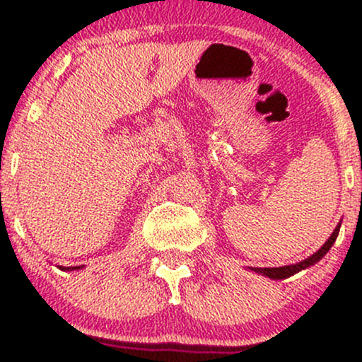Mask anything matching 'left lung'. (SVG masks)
Segmentation results:
<instances>
[{"instance_id": "left-lung-1", "label": "left lung", "mask_w": 362, "mask_h": 362, "mask_svg": "<svg viewBox=\"0 0 362 362\" xmlns=\"http://www.w3.org/2000/svg\"><path fill=\"white\" fill-rule=\"evenodd\" d=\"M339 230H340V223L335 226L334 233L330 235V238L327 240L325 243L322 245V247L318 248L317 252L313 253V255H310L308 259L298 262V264H291V265H282V267H248L250 271H253L255 274H260V276H265L269 277V279H288V277L294 276V274H298L300 271H305V269L311 267V265H315L317 262H320L323 259V257L327 255V252L330 250L332 245L335 243V240H337L339 236Z\"/></svg>"}]
</instances>
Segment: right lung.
Here are the masks:
<instances>
[{"label": "right lung", "instance_id": "obj_1", "mask_svg": "<svg viewBox=\"0 0 362 362\" xmlns=\"http://www.w3.org/2000/svg\"><path fill=\"white\" fill-rule=\"evenodd\" d=\"M59 269H61V271H66V272L80 271V269H83V265H76V267H62V265H59Z\"/></svg>", "mask_w": 362, "mask_h": 362}]
</instances>
